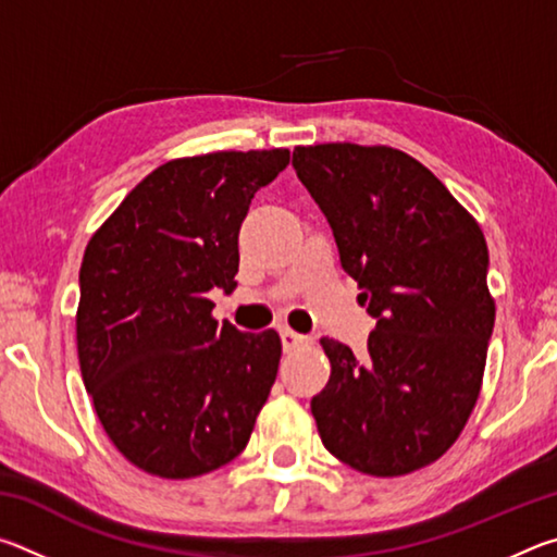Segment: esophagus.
Segmentation results:
<instances>
[{
	"instance_id": "1",
	"label": "esophagus",
	"mask_w": 557,
	"mask_h": 557,
	"mask_svg": "<svg viewBox=\"0 0 557 557\" xmlns=\"http://www.w3.org/2000/svg\"><path fill=\"white\" fill-rule=\"evenodd\" d=\"M280 338H282V346H285V351H295V348L309 344V336L292 332V329H282Z\"/></svg>"
}]
</instances>
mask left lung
<instances>
[{"mask_svg":"<svg viewBox=\"0 0 557 557\" xmlns=\"http://www.w3.org/2000/svg\"><path fill=\"white\" fill-rule=\"evenodd\" d=\"M292 166L375 319L363 356L322 338L332 375L312 398L319 437L363 474H410L455 445L482 391L496 317L484 233L400 149L297 147Z\"/></svg>","mask_w":557,"mask_h":557,"instance_id":"obj_1","label":"left lung"}]
</instances>
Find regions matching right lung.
Segmentation results:
<instances>
[{"label":"right lung","instance_id":"add662e5","mask_svg":"<svg viewBox=\"0 0 557 557\" xmlns=\"http://www.w3.org/2000/svg\"><path fill=\"white\" fill-rule=\"evenodd\" d=\"M289 149L172 159L125 196L81 265L78 361L96 412L147 474L191 479L245 449L275 383V329L243 334L211 317L233 292L238 233Z\"/></svg>","mask_w":557,"mask_h":557}]
</instances>
